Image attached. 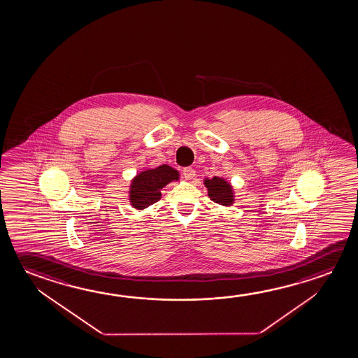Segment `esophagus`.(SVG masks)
I'll use <instances>...</instances> for the list:
<instances>
[{"label": "esophagus", "mask_w": 358, "mask_h": 358, "mask_svg": "<svg viewBox=\"0 0 358 358\" xmlns=\"http://www.w3.org/2000/svg\"><path fill=\"white\" fill-rule=\"evenodd\" d=\"M182 173H183L185 178H187V180H192L194 175H196V171H194L192 167H185V169L182 170Z\"/></svg>", "instance_id": "esophagus-1"}]
</instances>
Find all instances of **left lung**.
<instances>
[{"label": "left lung", "mask_w": 358, "mask_h": 358, "mask_svg": "<svg viewBox=\"0 0 358 358\" xmlns=\"http://www.w3.org/2000/svg\"><path fill=\"white\" fill-rule=\"evenodd\" d=\"M205 185L208 189V196L213 202L223 206H229L232 203V189L223 178L215 176L211 180H206Z\"/></svg>", "instance_id": "obj_1"}]
</instances>
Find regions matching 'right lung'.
I'll list each match as a JSON object with an SVG mask.
<instances>
[{"label":"right lung","instance_id":"add662e5","mask_svg":"<svg viewBox=\"0 0 358 358\" xmlns=\"http://www.w3.org/2000/svg\"><path fill=\"white\" fill-rule=\"evenodd\" d=\"M173 180H178V172L167 164L141 172L132 181L129 191L131 203L138 210L156 203L161 199L159 191Z\"/></svg>","mask_w":358,"mask_h":358}]
</instances>
